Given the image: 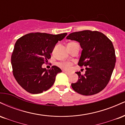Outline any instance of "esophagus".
<instances>
[{"mask_svg": "<svg viewBox=\"0 0 125 125\" xmlns=\"http://www.w3.org/2000/svg\"><path fill=\"white\" fill-rule=\"evenodd\" d=\"M63 72L64 73L67 74V75H70V74H71V73L68 72H66V71H63Z\"/></svg>", "mask_w": 125, "mask_h": 125, "instance_id": "1", "label": "esophagus"}]
</instances>
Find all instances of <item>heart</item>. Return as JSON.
<instances>
[{
	"label": "heart",
	"mask_w": 125,
	"mask_h": 125,
	"mask_svg": "<svg viewBox=\"0 0 125 125\" xmlns=\"http://www.w3.org/2000/svg\"><path fill=\"white\" fill-rule=\"evenodd\" d=\"M60 66H61V67H63L64 69H70V68H71V63H69V62H67V63H61L60 64Z\"/></svg>",
	"instance_id": "obj_1"
}]
</instances>
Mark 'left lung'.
Here are the masks:
<instances>
[{"label":"left lung","mask_w":125,"mask_h":125,"mask_svg":"<svg viewBox=\"0 0 125 125\" xmlns=\"http://www.w3.org/2000/svg\"><path fill=\"white\" fill-rule=\"evenodd\" d=\"M67 39L78 42L82 49L78 65L85 66L83 75L76 73L78 81L71 86L74 91L82 95H93L106 86L114 69L115 51L113 43L102 33L83 31L72 33Z\"/></svg>","instance_id":"obj_1"}]
</instances>
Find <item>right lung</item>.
<instances>
[{
	"label": "right lung",
	"mask_w": 125,
	"mask_h": 125,
	"mask_svg": "<svg viewBox=\"0 0 125 125\" xmlns=\"http://www.w3.org/2000/svg\"><path fill=\"white\" fill-rule=\"evenodd\" d=\"M66 35V33H31L16 41L11 58L13 73L26 91L31 94H41L52 86L57 74L62 70L56 66L46 70L42 64L51 58L56 44Z\"/></svg>",
	"instance_id": "right-lung-1"
}]
</instances>
